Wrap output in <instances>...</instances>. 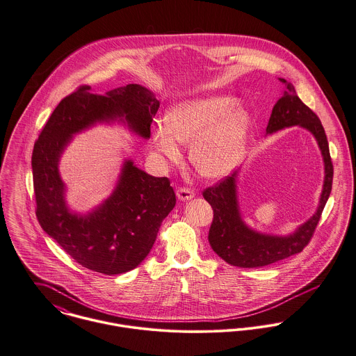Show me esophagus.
Here are the masks:
<instances>
[{
  "mask_svg": "<svg viewBox=\"0 0 356 356\" xmlns=\"http://www.w3.org/2000/svg\"><path fill=\"white\" fill-rule=\"evenodd\" d=\"M177 197L181 200V201H188V200H192L194 197V192L191 188H179L177 191Z\"/></svg>",
  "mask_w": 356,
  "mask_h": 356,
  "instance_id": "esophagus-1",
  "label": "esophagus"
}]
</instances>
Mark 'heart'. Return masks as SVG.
Returning <instances> with one entry per match:
<instances>
[{"instance_id":"obj_1","label":"heart","mask_w":356,"mask_h":356,"mask_svg":"<svg viewBox=\"0 0 356 356\" xmlns=\"http://www.w3.org/2000/svg\"><path fill=\"white\" fill-rule=\"evenodd\" d=\"M252 120L246 110L228 97L185 100L165 115V125L152 131L154 148L168 161L181 156L179 143H190L189 158L204 177L219 178L241 162Z\"/></svg>"}]
</instances>
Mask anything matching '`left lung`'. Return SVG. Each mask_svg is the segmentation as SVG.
<instances>
[{"label": "left lung", "mask_w": 356, "mask_h": 356, "mask_svg": "<svg viewBox=\"0 0 356 356\" xmlns=\"http://www.w3.org/2000/svg\"><path fill=\"white\" fill-rule=\"evenodd\" d=\"M280 81L286 84V91L273 106L266 133L295 125L313 133L325 164L323 193L317 212L305 225L289 236H273L256 232L242 222L236 201V172L207 188L202 195L213 209V220L208 234L211 248L229 265L239 268L265 266L300 253L309 245L332 191L333 164L323 124L316 113L298 97L291 83L284 79H280Z\"/></svg>", "instance_id": "1"}]
</instances>
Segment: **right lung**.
I'll return each mask as SVG.
<instances>
[{
  "instance_id": "1",
  "label": "right lung",
  "mask_w": 356,
  "mask_h": 356,
  "mask_svg": "<svg viewBox=\"0 0 356 356\" xmlns=\"http://www.w3.org/2000/svg\"><path fill=\"white\" fill-rule=\"evenodd\" d=\"M158 108L159 100L138 84L103 95L80 86L60 102L33 144L38 222L66 254L87 269L103 275L134 269L151 252L177 198L168 178L152 177L127 161L114 193L92 213L73 215L65 205L60 156L72 134L100 121L124 118L130 129L149 138Z\"/></svg>"
}]
</instances>
